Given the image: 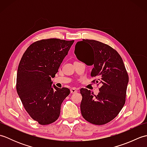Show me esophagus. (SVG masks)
<instances>
[{"mask_svg":"<svg viewBox=\"0 0 147 147\" xmlns=\"http://www.w3.org/2000/svg\"><path fill=\"white\" fill-rule=\"evenodd\" d=\"M70 91L71 93H76L78 92V89L76 88H71Z\"/></svg>","mask_w":147,"mask_h":147,"instance_id":"obj_1","label":"esophagus"}]
</instances>
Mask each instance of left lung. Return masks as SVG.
Instances as JSON below:
<instances>
[{"label": "left lung", "mask_w": 147, "mask_h": 147, "mask_svg": "<svg viewBox=\"0 0 147 147\" xmlns=\"http://www.w3.org/2000/svg\"><path fill=\"white\" fill-rule=\"evenodd\" d=\"M77 58L92 65L93 83L100 85L97 95L82 88L80 109L83 118L95 125H103L113 120L125 104L129 76L120 55L105 43L83 39L75 46Z\"/></svg>", "instance_id": "1"}]
</instances>
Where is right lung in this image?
I'll list each match as a JSON object with an SVG mask.
<instances>
[{
    "label": "right lung",
    "instance_id": "1",
    "mask_svg": "<svg viewBox=\"0 0 147 147\" xmlns=\"http://www.w3.org/2000/svg\"><path fill=\"white\" fill-rule=\"evenodd\" d=\"M74 40L49 38L32 43L18 68L16 90L24 109L41 125L54 123L59 117L67 88L52 86L51 78L58 72Z\"/></svg>",
    "mask_w": 147,
    "mask_h": 147
}]
</instances>
